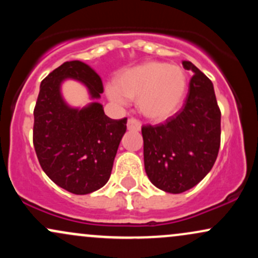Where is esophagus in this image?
<instances>
[{"mask_svg": "<svg viewBox=\"0 0 258 258\" xmlns=\"http://www.w3.org/2000/svg\"><path fill=\"white\" fill-rule=\"evenodd\" d=\"M141 127L142 123L137 119H135V117H131V119H128V121H127V128L130 131H141Z\"/></svg>", "mask_w": 258, "mask_h": 258, "instance_id": "obj_1", "label": "esophagus"}]
</instances>
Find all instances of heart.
Listing matches in <instances>:
<instances>
[{
	"instance_id": "heart-1",
	"label": "heart",
	"mask_w": 258,
	"mask_h": 258,
	"mask_svg": "<svg viewBox=\"0 0 258 258\" xmlns=\"http://www.w3.org/2000/svg\"><path fill=\"white\" fill-rule=\"evenodd\" d=\"M185 90L186 75L182 68L146 61L121 72L116 86L108 87V94L117 104H123L126 98H137V108L142 115L161 121L178 110Z\"/></svg>"
}]
</instances>
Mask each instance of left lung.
Here are the masks:
<instances>
[{
    "mask_svg": "<svg viewBox=\"0 0 258 258\" xmlns=\"http://www.w3.org/2000/svg\"><path fill=\"white\" fill-rule=\"evenodd\" d=\"M193 72L184 105L165 123L142 127L148 178L166 193L189 190L211 171L221 144V110L211 80L190 61Z\"/></svg>",
    "mask_w": 258,
    "mask_h": 258,
    "instance_id": "8db88e82",
    "label": "left lung"
}]
</instances>
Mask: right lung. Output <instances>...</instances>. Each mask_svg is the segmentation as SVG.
Returning a JSON list of instances; mask_svg holds the SVG:
<instances>
[{
    "label": "right lung",
    "instance_id": "add662e5",
    "mask_svg": "<svg viewBox=\"0 0 258 258\" xmlns=\"http://www.w3.org/2000/svg\"><path fill=\"white\" fill-rule=\"evenodd\" d=\"M67 79L82 82L92 99L103 93L102 80L91 67L80 60L65 61L41 82L32 141L44 173L65 190L85 195L110 178L127 119H110L98 102L82 109L69 106L60 93Z\"/></svg>",
    "mask_w": 258,
    "mask_h": 258
}]
</instances>
